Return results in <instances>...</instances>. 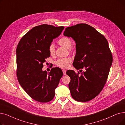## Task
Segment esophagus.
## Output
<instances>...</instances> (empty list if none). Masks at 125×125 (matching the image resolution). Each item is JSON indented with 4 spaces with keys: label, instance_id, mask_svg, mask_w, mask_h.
<instances>
[{
    "label": "esophagus",
    "instance_id": "esophagus-1",
    "mask_svg": "<svg viewBox=\"0 0 125 125\" xmlns=\"http://www.w3.org/2000/svg\"><path fill=\"white\" fill-rule=\"evenodd\" d=\"M62 72H63V74L64 75H65L66 74V70H65V69H63L62 70Z\"/></svg>",
    "mask_w": 125,
    "mask_h": 125
}]
</instances>
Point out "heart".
Masks as SVG:
<instances>
[{"label":"heart","mask_w":125,"mask_h":125,"mask_svg":"<svg viewBox=\"0 0 125 125\" xmlns=\"http://www.w3.org/2000/svg\"><path fill=\"white\" fill-rule=\"evenodd\" d=\"M58 44L62 46L63 47H66L67 48H69V51L72 52L73 50V48L70 46L72 45V40L71 38H70L67 37H64L60 39L58 41ZM49 52L51 55H53L55 53V45L53 44H51L49 47ZM72 59L69 57L67 58H60L58 59L56 62V65L58 67L62 68H66L69 63L71 62Z\"/></svg>","instance_id":"obj_1"}]
</instances>
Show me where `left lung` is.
I'll return each mask as SVG.
<instances>
[{
  "instance_id": "8db88e82",
  "label": "left lung",
  "mask_w": 125,
  "mask_h": 125,
  "mask_svg": "<svg viewBox=\"0 0 125 125\" xmlns=\"http://www.w3.org/2000/svg\"><path fill=\"white\" fill-rule=\"evenodd\" d=\"M63 35L72 37L76 43L73 66L77 69H85L80 75L79 72L67 71L72 96L78 102L90 101L101 93L109 74L112 56L108 42L94 28L85 23L66 28Z\"/></svg>"
}]
</instances>
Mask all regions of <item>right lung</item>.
I'll use <instances>...</instances> for the list:
<instances>
[{
	"label": "right lung",
	"instance_id": "add662e5",
	"mask_svg": "<svg viewBox=\"0 0 125 125\" xmlns=\"http://www.w3.org/2000/svg\"><path fill=\"white\" fill-rule=\"evenodd\" d=\"M64 26L42 24L36 26L25 34L16 49L17 73L22 88L34 100L46 103L55 95V89L63 75L59 67L51 72L43 71V63L50 57L49 47L53 39L61 34Z\"/></svg>",
	"mask_w": 125,
	"mask_h": 125
}]
</instances>
